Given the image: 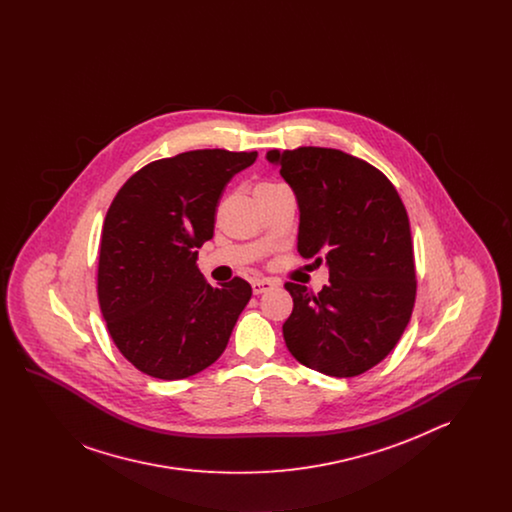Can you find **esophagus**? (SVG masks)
Returning a JSON list of instances; mask_svg holds the SVG:
<instances>
[{"instance_id": "esophagus-1", "label": "esophagus", "mask_w": 512, "mask_h": 512, "mask_svg": "<svg viewBox=\"0 0 512 512\" xmlns=\"http://www.w3.org/2000/svg\"><path fill=\"white\" fill-rule=\"evenodd\" d=\"M276 286H278V282H274L270 278H259V280H253V284H251L255 295H261V293L268 292V290H272Z\"/></svg>"}]
</instances>
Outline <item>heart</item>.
<instances>
[{
	"label": "heart",
	"instance_id": "b5f03b06",
	"mask_svg": "<svg viewBox=\"0 0 512 512\" xmlns=\"http://www.w3.org/2000/svg\"><path fill=\"white\" fill-rule=\"evenodd\" d=\"M265 186H272V184H261V186H259V188H265Z\"/></svg>",
	"mask_w": 512,
	"mask_h": 512
}]
</instances>
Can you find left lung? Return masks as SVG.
I'll return each mask as SVG.
<instances>
[{
    "label": "left lung",
    "instance_id": "left-lung-1",
    "mask_svg": "<svg viewBox=\"0 0 512 512\" xmlns=\"http://www.w3.org/2000/svg\"><path fill=\"white\" fill-rule=\"evenodd\" d=\"M299 207L297 251L326 261L318 293L288 282L293 311L284 340L293 357L328 376L351 378L388 357L407 328L416 295L405 205L390 180L340 149H270Z\"/></svg>",
    "mask_w": 512,
    "mask_h": 512
}]
</instances>
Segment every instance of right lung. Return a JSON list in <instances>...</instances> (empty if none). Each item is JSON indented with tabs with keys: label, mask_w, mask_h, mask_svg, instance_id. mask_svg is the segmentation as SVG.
Wrapping results in <instances>:
<instances>
[{
	"label": "right lung",
	"mask_w": 512,
	"mask_h": 512,
	"mask_svg": "<svg viewBox=\"0 0 512 512\" xmlns=\"http://www.w3.org/2000/svg\"><path fill=\"white\" fill-rule=\"evenodd\" d=\"M255 159L257 151H186L149 163L115 195L99 245V307L144 374L182 380L226 349L251 286L238 276L207 284L197 249L213 238L226 184Z\"/></svg>",
	"instance_id": "1"
}]
</instances>
